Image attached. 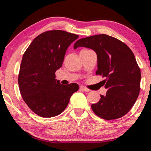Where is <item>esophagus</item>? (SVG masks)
Instances as JSON below:
<instances>
[{
  "label": "esophagus",
  "instance_id": "1",
  "mask_svg": "<svg viewBox=\"0 0 151 151\" xmlns=\"http://www.w3.org/2000/svg\"><path fill=\"white\" fill-rule=\"evenodd\" d=\"M80 90H81V91H86V92H88V91H90L89 89L86 88H85V87H83V86H80Z\"/></svg>",
  "mask_w": 151,
  "mask_h": 151
}]
</instances>
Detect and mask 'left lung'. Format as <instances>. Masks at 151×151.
Returning a JSON list of instances; mask_svg holds the SVG:
<instances>
[{"label": "left lung", "instance_id": "obj_1", "mask_svg": "<svg viewBox=\"0 0 151 151\" xmlns=\"http://www.w3.org/2000/svg\"><path fill=\"white\" fill-rule=\"evenodd\" d=\"M86 47L96 52L97 75L105 78L107 91L101 95L98 103L91 109L99 117L106 120L120 118L133 107L140 91L141 70L131 50L119 40L107 34L81 38L73 48Z\"/></svg>", "mask_w": 151, "mask_h": 151}]
</instances>
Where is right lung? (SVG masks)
Masks as SVG:
<instances>
[{
    "instance_id": "obj_1",
    "label": "right lung",
    "mask_w": 151,
    "mask_h": 151,
    "mask_svg": "<svg viewBox=\"0 0 151 151\" xmlns=\"http://www.w3.org/2000/svg\"><path fill=\"white\" fill-rule=\"evenodd\" d=\"M63 30H50L34 39L24 54L18 75L20 94L28 107L42 117L62 113L79 86L61 84L55 73L62 67L68 47L78 38Z\"/></svg>"
}]
</instances>
